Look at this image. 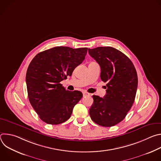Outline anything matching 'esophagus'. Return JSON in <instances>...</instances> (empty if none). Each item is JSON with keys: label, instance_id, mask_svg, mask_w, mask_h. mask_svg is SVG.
Masks as SVG:
<instances>
[{"label": "esophagus", "instance_id": "34e87169", "mask_svg": "<svg viewBox=\"0 0 161 161\" xmlns=\"http://www.w3.org/2000/svg\"><path fill=\"white\" fill-rule=\"evenodd\" d=\"M83 97H85V96H90V94L88 92H83Z\"/></svg>", "mask_w": 161, "mask_h": 161}]
</instances>
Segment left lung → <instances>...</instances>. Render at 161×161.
I'll list each match as a JSON object with an SVG mask.
<instances>
[{
  "label": "left lung",
  "mask_w": 161,
  "mask_h": 161,
  "mask_svg": "<svg viewBox=\"0 0 161 161\" xmlns=\"http://www.w3.org/2000/svg\"><path fill=\"white\" fill-rule=\"evenodd\" d=\"M88 53L99 64L101 79L107 83L103 98L92 96L90 118L99 125L114 126L124 119L134 101L137 86L136 69L125 54L110 47L88 48Z\"/></svg>",
  "instance_id": "obj_1"
}]
</instances>
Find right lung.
I'll return each instance as SVG.
<instances>
[{
    "instance_id": "1",
    "label": "right lung",
    "mask_w": 161,
    "mask_h": 161,
    "mask_svg": "<svg viewBox=\"0 0 161 161\" xmlns=\"http://www.w3.org/2000/svg\"><path fill=\"white\" fill-rule=\"evenodd\" d=\"M87 50L57 47L39 53L30 63L26 74L29 99L45 123L57 125L67 120L83 97L80 91L67 90L60 81L72 75Z\"/></svg>"
}]
</instances>
